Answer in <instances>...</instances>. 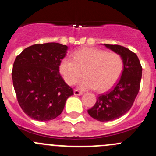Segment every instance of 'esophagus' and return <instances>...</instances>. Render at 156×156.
<instances>
[{
  "instance_id": "34e87169",
  "label": "esophagus",
  "mask_w": 156,
  "mask_h": 156,
  "mask_svg": "<svg viewBox=\"0 0 156 156\" xmlns=\"http://www.w3.org/2000/svg\"><path fill=\"white\" fill-rule=\"evenodd\" d=\"M74 94H75V96H80V95H82L83 92H82V91L79 90L75 89V90H74Z\"/></svg>"
}]
</instances>
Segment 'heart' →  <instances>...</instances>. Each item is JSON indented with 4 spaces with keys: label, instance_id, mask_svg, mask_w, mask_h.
Instances as JSON below:
<instances>
[{
    "label": "heart",
    "instance_id": "b5f03b06",
    "mask_svg": "<svg viewBox=\"0 0 156 156\" xmlns=\"http://www.w3.org/2000/svg\"><path fill=\"white\" fill-rule=\"evenodd\" d=\"M123 60L119 53L104 50L85 48L72 53V59L64 57L59 63V72L68 84L79 82L82 90L97 89L106 91L110 89L122 75Z\"/></svg>",
    "mask_w": 156,
    "mask_h": 156
}]
</instances>
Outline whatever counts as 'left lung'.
I'll return each instance as SVG.
<instances>
[{"label": "left lung", "instance_id": "left-lung-1", "mask_svg": "<svg viewBox=\"0 0 156 156\" xmlns=\"http://www.w3.org/2000/svg\"><path fill=\"white\" fill-rule=\"evenodd\" d=\"M104 46L122 56L124 68L115 85L99 95L94 106L87 110L93 119L100 122L117 119L130 109L140 90L142 77V66L136 53L121 45L104 44Z\"/></svg>", "mask_w": 156, "mask_h": 156}]
</instances>
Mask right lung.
<instances>
[{"label": "right lung", "mask_w": 156, "mask_h": 156, "mask_svg": "<svg viewBox=\"0 0 156 156\" xmlns=\"http://www.w3.org/2000/svg\"><path fill=\"white\" fill-rule=\"evenodd\" d=\"M68 47L59 43L37 44L16 57L12 84L20 107L30 118L41 122L62 113L73 90L59 73V63Z\"/></svg>", "instance_id": "add662e5"}]
</instances>
